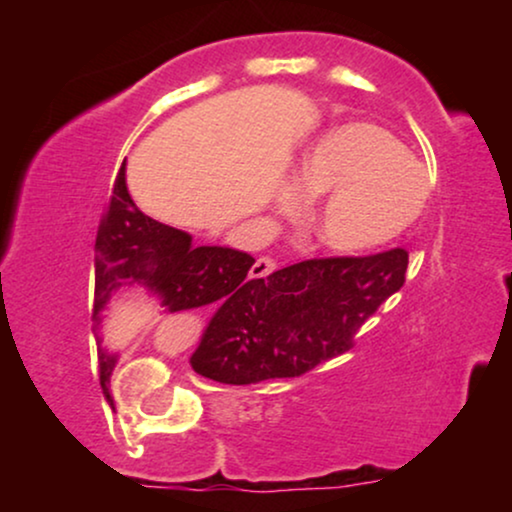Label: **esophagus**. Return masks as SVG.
I'll list each match as a JSON object with an SVG mask.
<instances>
[{"label":"esophagus","mask_w":512,"mask_h":512,"mask_svg":"<svg viewBox=\"0 0 512 512\" xmlns=\"http://www.w3.org/2000/svg\"><path fill=\"white\" fill-rule=\"evenodd\" d=\"M276 269V260L274 257H269V255H262V257H257V262L252 264V269H250V276L252 279H262V276H269Z\"/></svg>","instance_id":"1"}]
</instances>
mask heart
Returning a JSON list of instances; mask_svg holds the SVG:
<instances>
[{
    "label": "heart",
    "mask_w": 512,
    "mask_h": 512,
    "mask_svg": "<svg viewBox=\"0 0 512 512\" xmlns=\"http://www.w3.org/2000/svg\"><path fill=\"white\" fill-rule=\"evenodd\" d=\"M428 190L424 166L387 129L366 122L325 134L296 173V192L303 199L331 192L315 209L310 228L320 245L344 255L402 236L424 211ZM286 202H293V195Z\"/></svg>",
    "instance_id": "b5f03b06"
}]
</instances>
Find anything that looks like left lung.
<instances>
[{
  "label": "left lung",
  "mask_w": 512,
  "mask_h": 512,
  "mask_svg": "<svg viewBox=\"0 0 512 512\" xmlns=\"http://www.w3.org/2000/svg\"><path fill=\"white\" fill-rule=\"evenodd\" d=\"M409 252L313 257L252 284L211 317L192 368L223 385L298 378L346 354L407 281Z\"/></svg>",
  "instance_id": "obj_1"
}]
</instances>
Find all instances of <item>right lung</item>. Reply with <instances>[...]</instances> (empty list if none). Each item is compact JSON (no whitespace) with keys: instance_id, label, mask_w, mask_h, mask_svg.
Segmentation results:
<instances>
[{"instance_id":"right-lung-1","label":"right lung","mask_w":512,"mask_h":512,"mask_svg":"<svg viewBox=\"0 0 512 512\" xmlns=\"http://www.w3.org/2000/svg\"><path fill=\"white\" fill-rule=\"evenodd\" d=\"M255 260L231 248H195L187 233L151 219L129 197L125 163L117 170L96 236L93 310L103 308L125 281H144L170 313L214 301H233L260 279H250ZM115 358L101 354V385L110 383Z\"/></svg>"}]
</instances>
